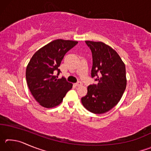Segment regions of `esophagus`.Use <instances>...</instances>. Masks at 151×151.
Masks as SVG:
<instances>
[{"label":"esophagus","mask_w":151,"mask_h":151,"mask_svg":"<svg viewBox=\"0 0 151 151\" xmlns=\"http://www.w3.org/2000/svg\"><path fill=\"white\" fill-rule=\"evenodd\" d=\"M75 86H81L82 85V83H81V82H78V83H76L75 84Z\"/></svg>","instance_id":"34e87169"}]
</instances>
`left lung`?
<instances>
[{
  "instance_id": "1",
  "label": "left lung",
  "mask_w": 151,
  "mask_h": 151,
  "mask_svg": "<svg viewBox=\"0 0 151 151\" xmlns=\"http://www.w3.org/2000/svg\"><path fill=\"white\" fill-rule=\"evenodd\" d=\"M85 42L93 56L91 76L98 84L88 86L81 102L88 111L103 114L121 100L127 86L126 68L118 53L109 45L90 40Z\"/></svg>"
}]
</instances>
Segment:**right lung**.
I'll list each match as a JSON object with an SVG mask.
<instances>
[{
    "instance_id": "right-lung-1",
    "label": "right lung",
    "mask_w": 151,
    "mask_h": 151,
    "mask_svg": "<svg viewBox=\"0 0 151 151\" xmlns=\"http://www.w3.org/2000/svg\"><path fill=\"white\" fill-rule=\"evenodd\" d=\"M77 43L69 40H53L37 50L28 64V86L35 100L43 107L58 106L72 88L73 84L66 81L65 78H57L60 73L58 67L66 53Z\"/></svg>"
}]
</instances>
